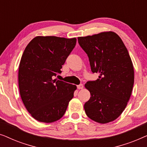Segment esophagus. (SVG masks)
Here are the masks:
<instances>
[{
	"mask_svg": "<svg viewBox=\"0 0 147 147\" xmlns=\"http://www.w3.org/2000/svg\"><path fill=\"white\" fill-rule=\"evenodd\" d=\"M77 88H78V89H79V90H80V89H83V88H84L83 84H79V85L77 86Z\"/></svg>",
	"mask_w": 147,
	"mask_h": 147,
	"instance_id": "esophagus-1",
	"label": "esophagus"
}]
</instances>
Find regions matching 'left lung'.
Returning <instances> with one entry per match:
<instances>
[{
  "mask_svg": "<svg viewBox=\"0 0 147 147\" xmlns=\"http://www.w3.org/2000/svg\"><path fill=\"white\" fill-rule=\"evenodd\" d=\"M78 40L88 56L92 73L99 74L98 80L85 84L91 94L84 104L86 115L98 123L113 121L125 109L134 85V67L128 50L112 31Z\"/></svg>",
  "mask_w": 147,
  "mask_h": 147,
  "instance_id": "obj_1",
  "label": "left lung"
}]
</instances>
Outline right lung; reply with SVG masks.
<instances>
[{
	"instance_id": "obj_1",
	"label": "right lung",
	"mask_w": 147,
	"mask_h": 147,
	"mask_svg": "<svg viewBox=\"0 0 147 147\" xmlns=\"http://www.w3.org/2000/svg\"><path fill=\"white\" fill-rule=\"evenodd\" d=\"M76 38L38 36L30 41L19 69L20 95L35 120L50 123L64 115L76 86L55 77L75 47Z\"/></svg>"
}]
</instances>
